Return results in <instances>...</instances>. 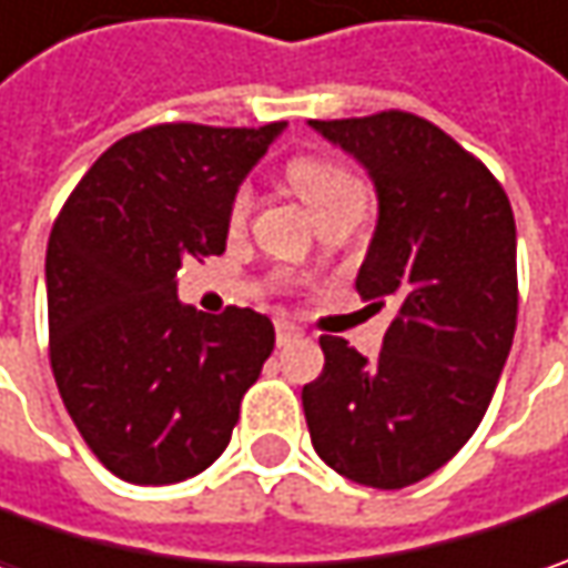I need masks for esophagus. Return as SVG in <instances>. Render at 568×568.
Returning <instances> with one entry per match:
<instances>
[{"instance_id": "esophagus-1", "label": "esophagus", "mask_w": 568, "mask_h": 568, "mask_svg": "<svg viewBox=\"0 0 568 568\" xmlns=\"http://www.w3.org/2000/svg\"><path fill=\"white\" fill-rule=\"evenodd\" d=\"M303 338V328H296L294 322H277V347H284V344H291V341Z\"/></svg>"}]
</instances>
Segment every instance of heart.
Segmentation results:
<instances>
[{"label": "heart", "mask_w": 568, "mask_h": 568, "mask_svg": "<svg viewBox=\"0 0 568 568\" xmlns=\"http://www.w3.org/2000/svg\"><path fill=\"white\" fill-rule=\"evenodd\" d=\"M291 183H294L296 192L303 195V202L313 207V211H316L318 205H325V202L344 195V192H351V189H361V183H357L344 166L328 164V161H296V164L291 166ZM250 202V189H240L236 199H233V207H230L233 224H240V221L246 217Z\"/></svg>", "instance_id": "1"}]
</instances>
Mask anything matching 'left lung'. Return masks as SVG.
Returning <instances> with one entry per match:
<instances>
[{"mask_svg":"<svg viewBox=\"0 0 568 568\" xmlns=\"http://www.w3.org/2000/svg\"><path fill=\"white\" fill-rule=\"evenodd\" d=\"M310 125L376 189L357 291L398 306L373 361L344 338L318 341L325 369L303 385L310 439L341 477L402 490L474 436L513 351V205L487 166L420 116L388 110Z\"/></svg>","mask_w":568,"mask_h":568,"instance_id":"1","label":"left lung"}]
</instances>
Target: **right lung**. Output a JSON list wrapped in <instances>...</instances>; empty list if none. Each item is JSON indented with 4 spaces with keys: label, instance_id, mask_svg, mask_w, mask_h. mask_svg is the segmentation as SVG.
<instances>
[{
    "label": "right lung",
    "instance_id": "obj_1",
    "mask_svg": "<svg viewBox=\"0 0 568 568\" xmlns=\"http://www.w3.org/2000/svg\"><path fill=\"white\" fill-rule=\"evenodd\" d=\"M287 122L151 125L106 148L47 246L50 363L78 433L116 477L164 487L221 458L274 351L272 318L180 303L186 258L227 250L230 207Z\"/></svg>",
    "mask_w": 568,
    "mask_h": 568
}]
</instances>
